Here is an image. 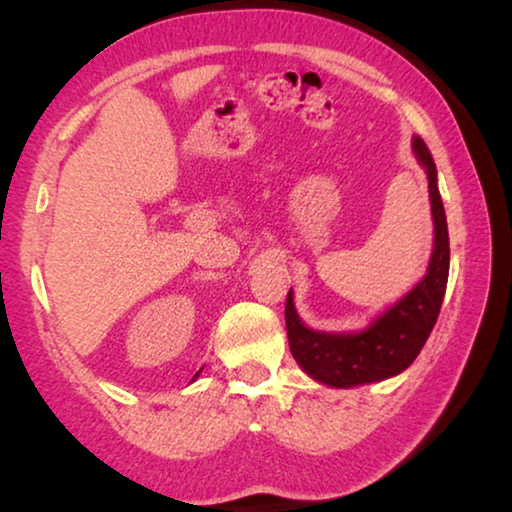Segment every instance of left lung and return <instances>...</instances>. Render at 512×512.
<instances>
[{
	"label": "left lung",
	"instance_id": "left-lung-1",
	"mask_svg": "<svg viewBox=\"0 0 512 512\" xmlns=\"http://www.w3.org/2000/svg\"><path fill=\"white\" fill-rule=\"evenodd\" d=\"M411 146L429 180L433 250L427 275L361 332H316L300 320L293 293L289 291L287 296L284 316L293 359L309 377L325 386L352 388L400 375L418 357L438 320L449 275L447 216L438 192L436 164L427 144L415 135Z\"/></svg>",
	"mask_w": 512,
	"mask_h": 512
}]
</instances>
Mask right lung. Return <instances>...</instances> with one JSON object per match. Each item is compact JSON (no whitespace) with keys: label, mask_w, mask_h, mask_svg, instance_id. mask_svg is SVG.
I'll list each match as a JSON object with an SVG mask.
<instances>
[{"label":"right lung","mask_w":512,"mask_h":512,"mask_svg":"<svg viewBox=\"0 0 512 512\" xmlns=\"http://www.w3.org/2000/svg\"><path fill=\"white\" fill-rule=\"evenodd\" d=\"M196 377H198V375H196Z\"/></svg>","instance_id":"right-lung-1"}]
</instances>
